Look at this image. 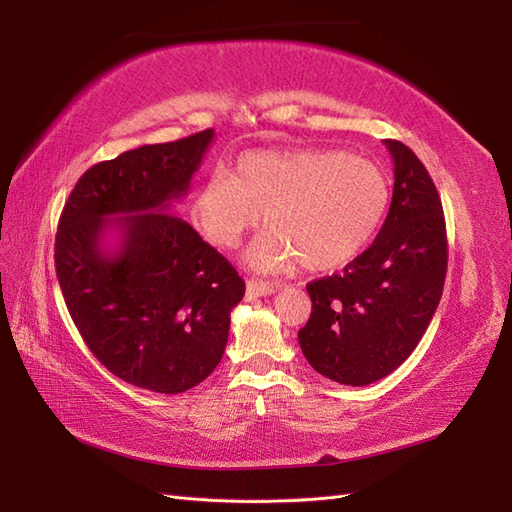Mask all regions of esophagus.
<instances>
[{
  "instance_id": "34e87169",
  "label": "esophagus",
  "mask_w": 512,
  "mask_h": 512,
  "mask_svg": "<svg viewBox=\"0 0 512 512\" xmlns=\"http://www.w3.org/2000/svg\"><path fill=\"white\" fill-rule=\"evenodd\" d=\"M275 290H277V286L275 284H266V281H257V279H248L246 281V295H248V299L273 295Z\"/></svg>"
}]
</instances>
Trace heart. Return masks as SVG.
<instances>
[{
  "label": "heart",
  "instance_id": "b5f03b06",
  "mask_svg": "<svg viewBox=\"0 0 512 512\" xmlns=\"http://www.w3.org/2000/svg\"><path fill=\"white\" fill-rule=\"evenodd\" d=\"M389 180L374 160L328 149L248 151L231 176L217 171L193 195L191 217L217 248L268 224L246 264L284 273L299 262L312 273L341 268L361 253L383 224Z\"/></svg>",
  "mask_w": 512,
  "mask_h": 512
}]
</instances>
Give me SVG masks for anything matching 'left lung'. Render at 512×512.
Listing matches in <instances>:
<instances>
[{
    "instance_id": "obj_1",
    "label": "left lung",
    "mask_w": 512,
    "mask_h": 512,
    "mask_svg": "<svg viewBox=\"0 0 512 512\" xmlns=\"http://www.w3.org/2000/svg\"><path fill=\"white\" fill-rule=\"evenodd\" d=\"M394 195L380 233L343 273L310 281L312 314L299 330L308 363L341 385L363 387L407 361L427 332L447 277V226L429 171L400 140Z\"/></svg>"
}]
</instances>
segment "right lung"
<instances>
[{"mask_svg":"<svg viewBox=\"0 0 512 512\" xmlns=\"http://www.w3.org/2000/svg\"><path fill=\"white\" fill-rule=\"evenodd\" d=\"M213 138L204 129L90 167L54 239L59 286L85 345L114 376L158 394H182L213 372L246 290L191 224L167 213ZM110 230L114 249L104 244Z\"/></svg>","mask_w":512,"mask_h":512,"instance_id":"right-lung-1","label":"right lung"}]
</instances>
